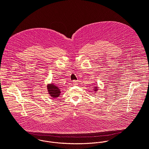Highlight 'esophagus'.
<instances>
[{
    "mask_svg": "<svg viewBox=\"0 0 149 149\" xmlns=\"http://www.w3.org/2000/svg\"><path fill=\"white\" fill-rule=\"evenodd\" d=\"M72 83H73V85H75V86H76V85H78V84H77V81H73Z\"/></svg>",
    "mask_w": 149,
    "mask_h": 149,
    "instance_id": "34e87169",
    "label": "esophagus"
}]
</instances>
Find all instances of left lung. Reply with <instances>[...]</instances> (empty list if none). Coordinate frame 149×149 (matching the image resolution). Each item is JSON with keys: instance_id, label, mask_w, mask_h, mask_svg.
Segmentation results:
<instances>
[{"instance_id": "left-lung-1", "label": "left lung", "mask_w": 149, "mask_h": 149, "mask_svg": "<svg viewBox=\"0 0 149 149\" xmlns=\"http://www.w3.org/2000/svg\"><path fill=\"white\" fill-rule=\"evenodd\" d=\"M98 90V88H97V86H96V87H95V88H94V91H95V92H96Z\"/></svg>"}]
</instances>
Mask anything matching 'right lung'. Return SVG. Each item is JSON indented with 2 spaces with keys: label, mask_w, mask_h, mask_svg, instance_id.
Returning <instances> with one entry per match:
<instances>
[{
  "label": "right lung",
  "mask_w": 149,
  "mask_h": 149,
  "mask_svg": "<svg viewBox=\"0 0 149 149\" xmlns=\"http://www.w3.org/2000/svg\"><path fill=\"white\" fill-rule=\"evenodd\" d=\"M48 93L52 97V99H56L60 95V89L56 85L53 84H49L47 86Z\"/></svg>",
  "instance_id": "add662e5"
}]
</instances>
